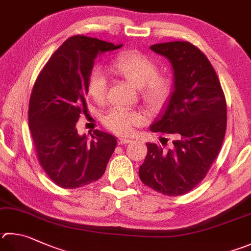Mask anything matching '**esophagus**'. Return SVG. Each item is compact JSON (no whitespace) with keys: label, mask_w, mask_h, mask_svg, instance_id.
I'll return each mask as SVG.
<instances>
[{"label":"esophagus","mask_w":251,"mask_h":251,"mask_svg":"<svg viewBox=\"0 0 251 251\" xmlns=\"http://www.w3.org/2000/svg\"><path fill=\"white\" fill-rule=\"evenodd\" d=\"M130 141H131V140L128 139V138L120 137V138H118V145H126V144H129Z\"/></svg>","instance_id":"1"}]
</instances>
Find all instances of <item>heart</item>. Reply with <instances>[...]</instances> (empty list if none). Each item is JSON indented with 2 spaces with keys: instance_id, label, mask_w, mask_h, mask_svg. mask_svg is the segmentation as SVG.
<instances>
[{
  "instance_id": "heart-1",
  "label": "heart",
  "mask_w": 251,
  "mask_h": 251,
  "mask_svg": "<svg viewBox=\"0 0 251 251\" xmlns=\"http://www.w3.org/2000/svg\"><path fill=\"white\" fill-rule=\"evenodd\" d=\"M112 70L140 89V97L150 110L160 107L170 93V81L166 76L157 75V66L148 57L138 51L123 52L114 59ZM108 78L102 68L95 67L88 81L89 94L94 101L102 103L106 98ZM145 122V117L137 111L114 108L103 117L108 129L120 135H128L134 127Z\"/></svg>"
}]
</instances>
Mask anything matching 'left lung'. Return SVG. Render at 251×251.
<instances>
[{
  "mask_svg": "<svg viewBox=\"0 0 251 251\" xmlns=\"http://www.w3.org/2000/svg\"><path fill=\"white\" fill-rule=\"evenodd\" d=\"M150 49L170 62L172 91L152 133L175 136L172 149L147 143L139 168L143 183L170 197L183 195L206 176L225 137L227 108L216 72L205 54L188 42L156 44Z\"/></svg>",
  "mask_w": 251,
  "mask_h": 251,
  "instance_id": "1",
  "label": "left lung"
}]
</instances>
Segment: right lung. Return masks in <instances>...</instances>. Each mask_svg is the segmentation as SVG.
Instances as JSON below:
<instances>
[{
    "label": "right lung",
    "instance_id": "obj_1",
    "mask_svg": "<svg viewBox=\"0 0 251 251\" xmlns=\"http://www.w3.org/2000/svg\"><path fill=\"white\" fill-rule=\"evenodd\" d=\"M123 45L74 36L49 59L35 82L28 120L40 165L63 189H76L99 180L116 147V138L94 130L89 140L76 123L86 113L88 81L94 60Z\"/></svg>",
    "mask_w": 251,
    "mask_h": 251
}]
</instances>
